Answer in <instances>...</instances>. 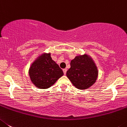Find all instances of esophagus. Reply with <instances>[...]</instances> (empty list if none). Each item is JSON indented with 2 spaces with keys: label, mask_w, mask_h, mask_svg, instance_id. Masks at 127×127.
Listing matches in <instances>:
<instances>
[{
  "label": "esophagus",
  "mask_w": 127,
  "mask_h": 127,
  "mask_svg": "<svg viewBox=\"0 0 127 127\" xmlns=\"http://www.w3.org/2000/svg\"><path fill=\"white\" fill-rule=\"evenodd\" d=\"M66 71H67V69H66V68H64V69H63V72H64V75H66Z\"/></svg>",
  "instance_id": "obj_1"
}]
</instances>
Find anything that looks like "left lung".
I'll return each instance as SVG.
<instances>
[{"label": "left lung", "instance_id": "obj_1", "mask_svg": "<svg viewBox=\"0 0 127 127\" xmlns=\"http://www.w3.org/2000/svg\"><path fill=\"white\" fill-rule=\"evenodd\" d=\"M70 66V68L66 72V76L76 88L86 89L95 82L97 69L88 56L75 57L71 61Z\"/></svg>", "mask_w": 127, "mask_h": 127}]
</instances>
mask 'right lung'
I'll list each match as a JSON object with an SVG mask.
<instances>
[{"mask_svg": "<svg viewBox=\"0 0 127 127\" xmlns=\"http://www.w3.org/2000/svg\"><path fill=\"white\" fill-rule=\"evenodd\" d=\"M31 80L40 89H48L64 75L62 69L52 59L51 54H44L30 68Z\"/></svg>", "mask_w": 127, "mask_h": 127, "instance_id": "right-lung-1", "label": "right lung"}]
</instances>
